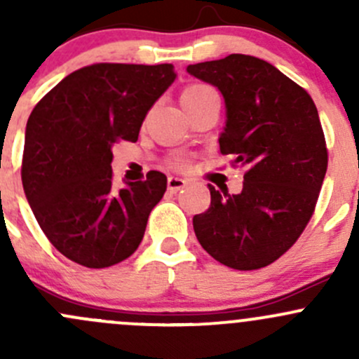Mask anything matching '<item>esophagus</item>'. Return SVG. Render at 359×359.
<instances>
[{"mask_svg":"<svg viewBox=\"0 0 359 359\" xmlns=\"http://www.w3.org/2000/svg\"><path fill=\"white\" fill-rule=\"evenodd\" d=\"M186 184H187V180L182 179V177H175V175L168 177V189L172 191V193H175V191L186 187Z\"/></svg>","mask_w":359,"mask_h":359,"instance_id":"34e87169","label":"esophagus"}]
</instances>
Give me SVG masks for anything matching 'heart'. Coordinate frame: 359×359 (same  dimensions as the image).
<instances>
[{
    "label": "heart",
    "instance_id": "b5f03b06",
    "mask_svg": "<svg viewBox=\"0 0 359 359\" xmlns=\"http://www.w3.org/2000/svg\"><path fill=\"white\" fill-rule=\"evenodd\" d=\"M210 93H213V90L208 88V86L189 85L186 90H184L182 95H180V102H182V107H187V106H191V104L201 100L203 97L210 95Z\"/></svg>",
    "mask_w": 359,
    "mask_h": 359
}]
</instances>
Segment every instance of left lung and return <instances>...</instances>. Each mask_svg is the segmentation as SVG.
Wrapping results in <instances>:
<instances>
[{"label":"left lung","instance_id":"8db88e82","mask_svg":"<svg viewBox=\"0 0 359 359\" xmlns=\"http://www.w3.org/2000/svg\"><path fill=\"white\" fill-rule=\"evenodd\" d=\"M226 104L220 153L245 166L243 189L210 186V208L193 217L201 247L220 264L252 271L280 259L302 234L327 173L328 154L313 99L257 57L191 64Z\"/></svg>","mask_w":359,"mask_h":359}]
</instances>
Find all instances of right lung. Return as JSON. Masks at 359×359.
Returning a JSON list of instances; mask_svg holds the SVG:
<instances>
[{"label":"right lung","instance_id":"right-lung-1","mask_svg":"<svg viewBox=\"0 0 359 359\" xmlns=\"http://www.w3.org/2000/svg\"><path fill=\"white\" fill-rule=\"evenodd\" d=\"M172 64H93L53 86L25 126L22 186L50 243L92 269L128 259L166 177L112 182V144L135 142L147 111L175 81Z\"/></svg>","mask_w":359,"mask_h":359}]
</instances>
